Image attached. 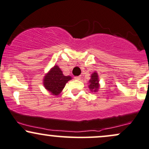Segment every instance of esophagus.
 <instances>
[{"instance_id":"1","label":"esophagus","mask_w":149,"mask_h":149,"mask_svg":"<svg viewBox=\"0 0 149 149\" xmlns=\"http://www.w3.org/2000/svg\"><path fill=\"white\" fill-rule=\"evenodd\" d=\"M74 78H75V79H76V80H79V79H80V76H76Z\"/></svg>"}]
</instances>
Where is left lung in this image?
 Listing matches in <instances>:
<instances>
[{
    "instance_id": "left-lung-1",
    "label": "left lung",
    "mask_w": 149,
    "mask_h": 149,
    "mask_svg": "<svg viewBox=\"0 0 149 149\" xmlns=\"http://www.w3.org/2000/svg\"><path fill=\"white\" fill-rule=\"evenodd\" d=\"M90 85L89 88L91 90H94L95 92L97 91L99 89V79L98 75L96 72L92 73L91 76V79L90 80Z\"/></svg>"
}]
</instances>
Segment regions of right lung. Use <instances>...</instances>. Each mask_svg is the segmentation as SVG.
<instances>
[{"mask_svg":"<svg viewBox=\"0 0 149 149\" xmlns=\"http://www.w3.org/2000/svg\"><path fill=\"white\" fill-rule=\"evenodd\" d=\"M71 79V76L63 75L59 66H54L45 76L43 85L52 95H58L64 89L66 83Z\"/></svg>","mask_w":149,"mask_h":149,"instance_id":"add662e5","label":"right lung"}]
</instances>
